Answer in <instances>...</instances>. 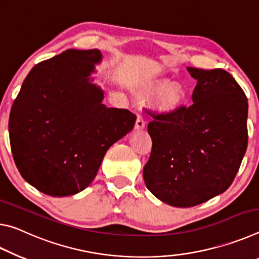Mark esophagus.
Returning <instances> with one entry per match:
<instances>
[{"mask_svg": "<svg viewBox=\"0 0 259 259\" xmlns=\"http://www.w3.org/2000/svg\"><path fill=\"white\" fill-rule=\"evenodd\" d=\"M146 126V121H145V118L141 113H138V118H137V121H135V128L137 130H142L145 128Z\"/></svg>", "mask_w": 259, "mask_h": 259, "instance_id": "esophagus-1", "label": "esophagus"}]
</instances>
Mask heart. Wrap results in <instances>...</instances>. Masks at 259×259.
<instances>
[{"label":"heart","instance_id":"obj_1","mask_svg":"<svg viewBox=\"0 0 259 259\" xmlns=\"http://www.w3.org/2000/svg\"><path fill=\"white\" fill-rule=\"evenodd\" d=\"M142 92L147 95H157V108L163 112L176 111L186 99L184 88L166 79L146 82L142 86Z\"/></svg>","mask_w":259,"mask_h":259}]
</instances>
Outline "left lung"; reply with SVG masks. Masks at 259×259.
<instances>
[{
    "mask_svg": "<svg viewBox=\"0 0 259 259\" xmlns=\"http://www.w3.org/2000/svg\"><path fill=\"white\" fill-rule=\"evenodd\" d=\"M194 103L173 112L147 110L152 119L147 188L164 203L190 207L230 187L248 145V99L225 70L188 67Z\"/></svg>",
    "mask_w": 259,
    "mask_h": 259,
    "instance_id": "8db88e82",
    "label": "left lung"
}]
</instances>
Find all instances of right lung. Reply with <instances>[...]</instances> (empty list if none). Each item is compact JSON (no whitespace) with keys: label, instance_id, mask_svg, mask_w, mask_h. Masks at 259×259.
Here are the masks:
<instances>
[{"label":"right lung","instance_id":"right-lung-1","mask_svg":"<svg viewBox=\"0 0 259 259\" xmlns=\"http://www.w3.org/2000/svg\"><path fill=\"white\" fill-rule=\"evenodd\" d=\"M101 57L96 49H67L40 62L12 104V156L41 193L69 196L88 187L107 150L134 127L137 116L105 107L103 92L90 82Z\"/></svg>","mask_w":259,"mask_h":259}]
</instances>
